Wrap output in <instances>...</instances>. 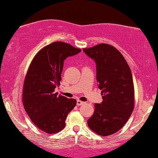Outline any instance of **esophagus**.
Instances as JSON below:
<instances>
[{
  "label": "esophagus",
  "mask_w": 158,
  "mask_h": 158,
  "mask_svg": "<svg viewBox=\"0 0 158 158\" xmlns=\"http://www.w3.org/2000/svg\"><path fill=\"white\" fill-rule=\"evenodd\" d=\"M85 104V102H81V101H80V100H77V104L78 106H81V105H82V104Z\"/></svg>",
  "instance_id": "esophagus-1"
}]
</instances>
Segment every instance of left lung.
<instances>
[{
    "mask_svg": "<svg viewBox=\"0 0 158 158\" xmlns=\"http://www.w3.org/2000/svg\"><path fill=\"white\" fill-rule=\"evenodd\" d=\"M83 51L96 62V80L103 99L95 104L87 125L99 135H110L124 126L134 110L132 72L120 51L112 45L102 43Z\"/></svg>",
    "mask_w": 158,
    "mask_h": 158,
    "instance_id": "left-lung-1",
    "label": "left lung"
}]
</instances>
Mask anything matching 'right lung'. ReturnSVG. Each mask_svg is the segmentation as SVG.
<instances>
[{"instance_id":"1","label":"right lung","mask_w":158,"mask_h":158,"mask_svg":"<svg viewBox=\"0 0 158 158\" xmlns=\"http://www.w3.org/2000/svg\"><path fill=\"white\" fill-rule=\"evenodd\" d=\"M81 49L68 43L54 42L37 52L25 77L23 104L32 122L40 130L54 134L63 130L68 114L77 100L54 94L60 85L64 60Z\"/></svg>"}]
</instances>
